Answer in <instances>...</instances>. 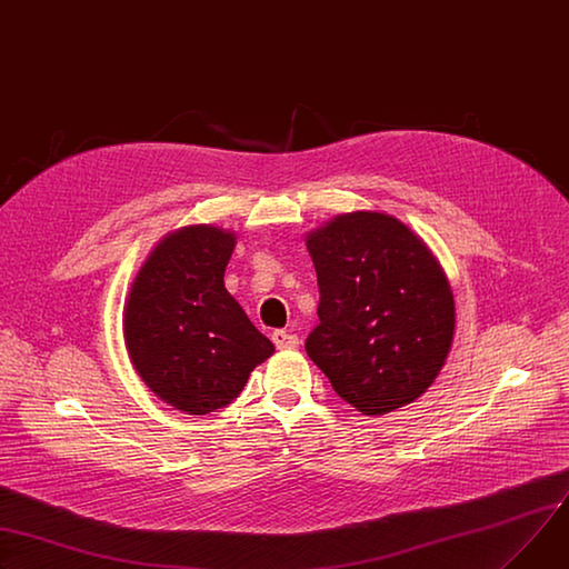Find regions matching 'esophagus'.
<instances>
[{
  "label": "esophagus",
  "instance_id": "obj_1",
  "mask_svg": "<svg viewBox=\"0 0 569 569\" xmlns=\"http://www.w3.org/2000/svg\"><path fill=\"white\" fill-rule=\"evenodd\" d=\"M272 342H274L279 349H295V347L299 345V338H297L295 333H288V331L279 329V331L272 333Z\"/></svg>",
  "mask_w": 569,
  "mask_h": 569
}]
</instances>
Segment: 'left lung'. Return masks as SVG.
I'll return each instance as SVG.
<instances>
[{
    "label": "left lung",
    "mask_w": 569,
    "mask_h": 569,
    "mask_svg": "<svg viewBox=\"0 0 569 569\" xmlns=\"http://www.w3.org/2000/svg\"><path fill=\"white\" fill-rule=\"evenodd\" d=\"M320 325L306 353L363 416L416 401L453 340V295L429 247L397 218L347 213L306 236Z\"/></svg>",
    "instance_id": "8db88e82"
}]
</instances>
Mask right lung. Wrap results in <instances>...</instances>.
Segmentation results:
<instances>
[{"mask_svg": "<svg viewBox=\"0 0 569 569\" xmlns=\"http://www.w3.org/2000/svg\"><path fill=\"white\" fill-rule=\"evenodd\" d=\"M236 236L186 227L140 268L124 308V342L140 379L166 403L206 416L229 406L274 345L224 288Z\"/></svg>", "mask_w": 569, "mask_h": 569, "instance_id": "add662e5", "label": "right lung"}]
</instances>
